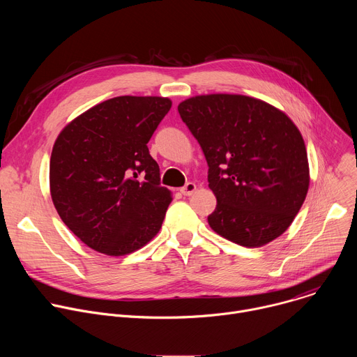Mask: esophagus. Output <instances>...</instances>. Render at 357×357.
<instances>
[{
  "instance_id": "34e87169",
  "label": "esophagus",
  "mask_w": 357,
  "mask_h": 357,
  "mask_svg": "<svg viewBox=\"0 0 357 357\" xmlns=\"http://www.w3.org/2000/svg\"><path fill=\"white\" fill-rule=\"evenodd\" d=\"M196 190V185L193 182H188L183 188H181V193L183 196H190Z\"/></svg>"
}]
</instances>
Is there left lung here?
<instances>
[{"label": "left lung", "mask_w": 357, "mask_h": 357, "mask_svg": "<svg viewBox=\"0 0 357 357\" xmlns=\"http://www.w3.org/2000/svg\"><path fill=\"white\" fill-rule=\"evenodd\" d=\"M178 112L209 167L218 199L211 227L248 248L280 237L310 186L307 148L296 126L266 101L241 94L195 96Z\"/></svg>", "instance_id": "8db88e82"}]
</instances>
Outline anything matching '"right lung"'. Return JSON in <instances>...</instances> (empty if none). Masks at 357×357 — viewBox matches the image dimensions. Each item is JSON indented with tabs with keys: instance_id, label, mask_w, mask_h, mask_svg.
Here are the masks:
<instances>
[{
	"instance_id": "right-lung-1",
	"label": "right lung",
	"mask_w": 357,
	"mask_h": 357,
	"mask_svg": "<svg viewBox=\"0 0 357 357\" xmlns=\"http://www.w3.org/2000/svg\"><path fill=\"white\" fill-rule=\"evenodd\" d=\"M171 106L164 97H114L56 138L50 196L63 223L90 248L124 256L160 231L172 197L146 144Z\"/></svg>"
}]
</instances>
